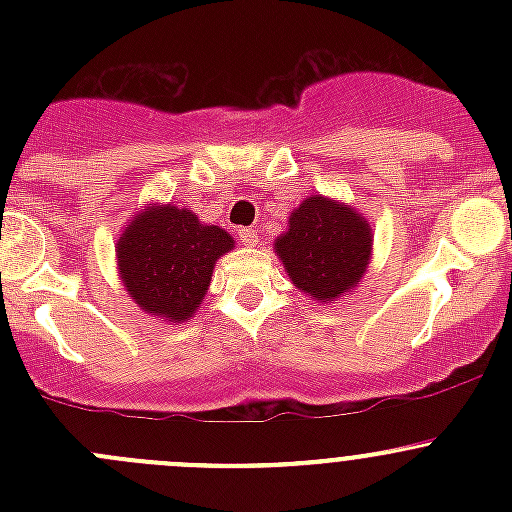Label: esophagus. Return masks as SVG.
Segmentation results:
<instances>
[{
	"label": "esophagus",
	"mask_w": 512,
	"mask_h": 512,
	"mask_svg": "<svg viewBox=\"0 0 512 512\" xmlns=\"http://www.w3.org/2000/svg\"><path fill=\"white\" fill-rule=\"evenodd\" d=\"M237 235H240L242 245H247V247H257V242H260V240H257V232L252 230V227H242Z\"/></svg>",
	"instance_id": "esophagus-1"
}]
</instances>
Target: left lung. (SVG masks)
Segmentation results:
<instances>
[{
    "instance_id": "left-lung-1",
    "label": "left lung",
    "mask_w": 512,
    "mask_h": 512,
    "mask_svg": "<svg viewBox=\"0 0 512 512\" xmlns=\"http://www.w3.org/2000/svg\"><path fill=\"white\" fill-rule=\"evenodd\" d=\"M275 252L299 292L314 302L334 304L359 287L369 270L374 230L354 205L309 195L289 215Z\"/></svg>"
}]
</instances>
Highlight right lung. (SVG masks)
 Here are the masks:
<instances>
[{
    "instance_id": "1",
    "label": "right lung",
    "mask_w": 512,
    "mask_h": 512,
    "mask_svg": "<svg viewBox=\"0 0 512 512\" xmlns=\"http://www.w3.org/2000/svg\"><path fill=\"white\" fill-rule=\"evenodd\" d=\"M232 247L230 232L203 223L193 210L148 203L118 237L116 270L141 312L183 324L203 304L215 262Z\"/></svg>"
}]
</instances>
